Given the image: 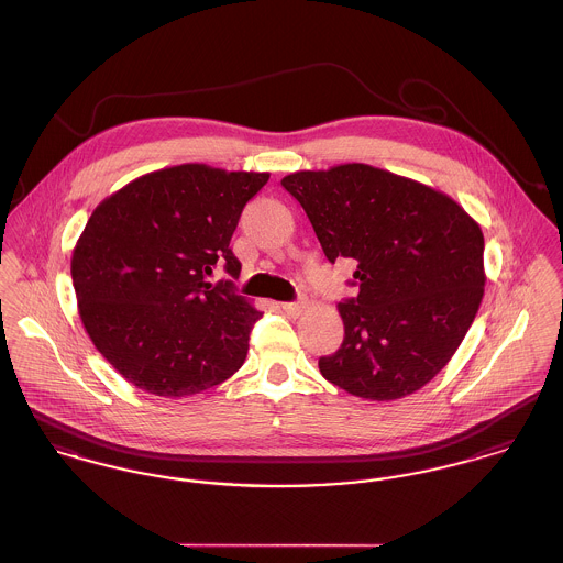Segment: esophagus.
I'll use <instances>...</instances> for the list:
<instances>
[{"mask_svg":"<svg viewBox=\"0 0 563 563\" xmlns=\"http://www.w3.org/2000/svg\"><path fill=\"white\" fill-rule=\"evenodd\" d=\"M282 309L288 316H299L300 311H302V305L300 302H282Z\"/></svg>","mask_w":563,"mask_h":563,"instance_id":"1","label":"esophagus"}]
</instances>
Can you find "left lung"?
Wrapping results in <instances>:
<instances>
[{
    "mask_svg": "<svg viewBox=\"0 0 563 563\" xmlns=\"http://www.w3.org/2000/svg\"><path fill=\"white\" fill-rule=\"evenodd\" d=\"M324 256L354 258L356 299L339 302L343 343L318 361L345 393L393 401L449 365L485 295V236L444 191L369 164L282 179Z\"/></svg>",
    "mask_w": 563,
    "mask_h": 563,
    "instance_id": "8db88e82",
    "label": "left lung"
}]
</instances>
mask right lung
I'll use <instances>...</instances> for the list:
<instances>
[{"instance_id": "1", "label": "right lung", "mask_w": 563, "mask_h": 563, "mask_svg": "<svg viewBox=\"0 0 563 563\" xmlns=\"http://www.w3.org/2000/svg\"><path fill=\"white\" fill-rule=\"evenodd\" d=\"M268 173L181 164L104 198L73 252L78 313L98 352L130 384L179 399L241 369L263 316L218 264L239 277L230 239Z\"/></svg>"}]
</instances>
